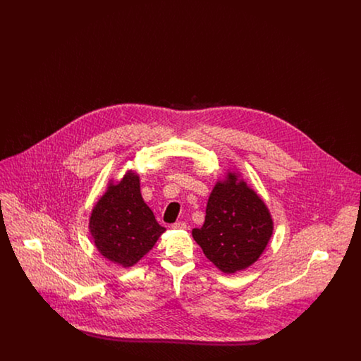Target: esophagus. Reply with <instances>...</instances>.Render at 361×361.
<instances>
[{"label": "esophagus", "mask_w": 361, "mask_h": 361, "mask_svg": "<svg viewBox=\"0 0 361 361\" xmlns=\"http://www.w3.org/2000/svg\"><path fill=\"white\" fill-rule=\"evenodd\" d=\"M172 227L174 230H187V224L184 222H176L172 224Z\"/></svg>", "instance_id": "obj_1"}]
</instances>
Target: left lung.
Listing matches in <instances>:
<instances>
[{
	"label": "left lung",
	"instance_id": "obj_1",
	"mask_svg": "<svg viewBox=\"0 0 361 361\" xmlns=\"http://www.w3.org/2000/svg\"><path fill=\"white\" fill-rule=\"evenodd\" d=\"M274 234L269 208L235 168L227 169L208 197L206 221L192 237L224 274L252 267Z\"/></svg>",
	"mask_w": 361,
	"mask_h": 361
}]
</instances>
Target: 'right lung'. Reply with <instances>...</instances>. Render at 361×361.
<instances>
[{"mask_svg": "<svg viewBox=\"0 0 361 361\" xmlns=\"http://www.w3.org/2000/svg\"><path fill=\"white\" fill-rule=\"evenodd\" d=\"M87 228L99 253L123 268L134 267L165 231L145 203L139 174L133 169L119 181H108L90 212Z\"/></svg>", "mask_w": 361, "mask_h": 361, "instance_id": "1", "label": "right lung"}]
</instances>
